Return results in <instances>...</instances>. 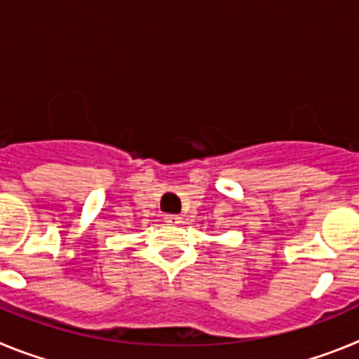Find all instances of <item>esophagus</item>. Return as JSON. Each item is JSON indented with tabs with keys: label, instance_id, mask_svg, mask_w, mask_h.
Returning a JSON list of instances; mask_svg holds the SVG:
<instances>
[{
	"label": "esophagus",
	"instance_id": "obj_1",
	"mask_svg": "<svg viewBox=\"0 0 359 359\" xmlns=\"http://www.w3.org/2000/svg\"><path fill=\"white\" fill-rule=\"evenodd\" d=\"M165 223L167 224H172V226H176V224L182 223V217L180 215H174V214H169V215H165Z\"/></svg>",
	"mask_w": 359,
	"mask_h": 359
}]
</instances>
